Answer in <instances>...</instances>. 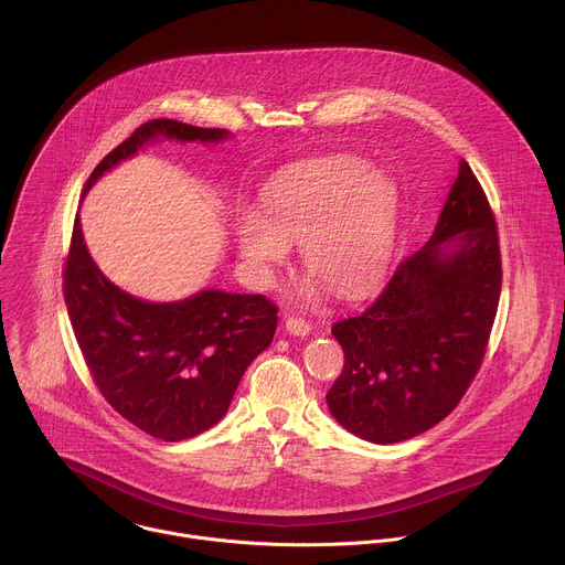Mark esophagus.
Wrapping results in <instances>:
<instances>
[{"instance_id": "1", "label": "esophagus", "mask_w": 565, "mask_h": 565, "mask_svg": "<svg viewBox=\"0 0 565 565\" xmlns=\"http://www.w3.org/2000/svg\"><path fill=\"white\" fill-rule=\"evenodd\" d=\"M286 331L290 335H297V338H306L310 333V324L303 319V317H297V315H290L286 319Z\"/></svg>"}]
</instances>
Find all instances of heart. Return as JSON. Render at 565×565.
Masks as SVG:
<instances>
[{
	"instance_id": "obj_1",
	"label": "heart",
	"mask_w": 565,
	"mask_h": 565,
	"mask_svg": "<svg viewBox=\"0 0 565 565\" xmlns=\"http://www.w3.org/2000/svg\"><path fill=\"white\" fill-rule=\"evenodd\" d=\"M399 214L397 185L358 158L312 160L273 181L262 214L241 210L234 244L250 277L268 286L301 244L303 266L340 297L366 292L386 270Z\"/></svg>"
}]
</instances>
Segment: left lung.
I'll return each instance as SVG.
<instances>
[{"label":"left lung","mask_w":565,"mask_h":565,"mask_svg":"<svg viewBox=\"0 0 565 565\" xmlns=\"http://www.w3.org/2000/svg\"><path fill=\"white\" fill-rule=\"evenodd\" d=\"M503 284L494 212L471 168L427 244L402 259L360 315L335 321L344 369L327 393L351 434L391 445L447 418L486 358Z\"/></svg>","instance_id":"obj_1"}]
</instances>
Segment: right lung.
I'll return each mask as SVG.
<instances>
[{
    "label": "right lung",
    "mask_w": 565,
    "mask_h": 565,
    "mask_svg": "<svg viewBox=\"0 0 565 565\" xmlns=\"http://www.w3.org/2000/svg\"><path fill=\"white\" fill-rule=\"evenodd\" d=\"M160 136L218 142L230 134L149 120L100 160L85 192ZM62 288L77 347L103 397L125 420L166 443L199 436L225 416L241 375L277 329V306L264 295L201 290L172 303L127 295L94 264L77 216Z\"/></svg>",
    "instance_id": "right-lung-1"
}]
</instances>
